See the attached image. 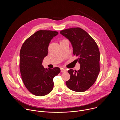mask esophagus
Listing matches in <instances>:
<instances>
[{"mask_svg": "<svg viewBox=\"0 0 120 120\" xmlns=\"http://www.w3.org/2000/svg\"><path fill=\"white\" fill-rule=\"evenodd\" d=\"M60 71H61V72H65V71H66L65 69L63 68H60Z\"/></svg>", "mask_w": 120, "mask_h": 120, "instance_id": "1", "label": "esophagus"}]
</instances>
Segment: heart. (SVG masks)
<instances>
[{"label": "heart", "mask_w": 120, "mask_h": 120, "mask_svg": "<svg viewBox=\"0 0 120 120\" xmlns=\"http://www.w3.org/2000/svg\"><path fill=\"white\" fill-rule=\"evenodd\" d=\"M65 40H61V41H60V42H61V41H65Z\"/></svg>", "instance_id": "obj_1"}]
</instances>
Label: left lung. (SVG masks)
<instances>
[{
    "label": "left lung",
    "instance_id": "1",
    "mask_svg": "<svg viewBox=\"0 0 120 120\" xmlns=\"http://www.w3.org/2000/svg\"><path fill=\"white\" fill-rule=\"evenodd\" d=\"M60 33L71 42L73 55L80 64L79 70L68 71L70 79L66 81V85L74 91H85L94 84L100 71L98 46L91 36L80 28L62 30Z\"/></svg>",
    "mask_w": 120,
    "mask_h": 120
}]
</instances>
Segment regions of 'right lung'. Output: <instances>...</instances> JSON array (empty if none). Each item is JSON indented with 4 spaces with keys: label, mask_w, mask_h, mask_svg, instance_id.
Masks as SVG:
<instances>
[{
    "label": "right lung",
    "mask_w": 120,
    "mask_h": 120,
    "mask_svg": "<svg viewBox=\"0 0 120 120\" xmlns=\"http://www.w3.org/2000/svg\"><path fill=\"white\" fill-rule=\"evenodd\" d=\"M57 31L40 30L26 39L20 52L19 68L22 81L27 90L37 96L49 94L53 89V78L60 71L58 67L45 68L42 60L48 47Z\"/></svg>",
    "instance_id": "right-lung-1"
}]
</instances>
